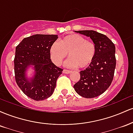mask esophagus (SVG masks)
Here are the masks:
<instances>
[{
  "mask_svg": "<svg viewBox=\"0 0 133 133\" xmlns=\"http://www.w3.org/2000/svg\"><path fill=\"white\" fill-rule=\"evenodd\" d=\"M71 72V71H70V70H68V69H64L63 70V73H64V74H69V73Z\"/></svg>",
  "mask_w": 133,
  "mask_h": 133,
  "instance_id": "34e87169",
  "label": "esophagus"
}]
</instances>
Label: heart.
<instances>
[{
  "instance_id": "1",
  "label": "heart",
  "mask_w": 133,
  "mask_h": 133,
  "mask_svg": "<svg viewBox=\"0 0 133 133\" xmlns=\"http://www.w3.org/2000/svg\"><path fill=\"white\" fill-rule=\"evenodd\" d=\"M69 55L68 65L72 68L84 69L89 67L95 59L96 47L92 41L80 35L73 34L55 42L50 48L52 61L57 65H61Z\"/></svg>"
}]
</instances>
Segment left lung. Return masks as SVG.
I'll return each mask as SVG.
<instances>
[{"instance_id":"1","label":"left lung","mask_w":133,"mask_h":133,"mask_svg":"<svg viewBox=\"0 0 133 133\" xmlns=\"http://www.w3.org/2000/svg\"><path fill=\"white\" fill-rule=\"evenodd\" d=\"M76 32L90 37L96 47L94 61L80 72V79L74 85L76 92L82 97L93 98L104 92L113 80L116 64L115 45L106 36L94 30Z\"/></svg>"}]
</instances>
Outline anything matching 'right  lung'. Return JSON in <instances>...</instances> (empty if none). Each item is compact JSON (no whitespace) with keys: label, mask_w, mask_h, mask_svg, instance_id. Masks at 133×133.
<instances>
[{"label":"right lung","mask_w":133,"mask_h":133,"mask_svg":"<svg viewBox=\"0 0 133 133\" xmlns=\"http://www.w3.org/2000/svg\"><path fill=\"white\" fill-rule=\"evenodd\" d=\"M57 35L36 34L24 38L16 48L14 73L17 84L27 96L35 101H43L52 94L56 81L63 69L51 59L50 48ZM29 65H35L36 74L29 82L25 77Z\"/></svg>","instance_id":"1"}]
</instances>
